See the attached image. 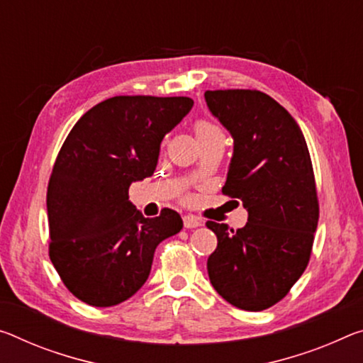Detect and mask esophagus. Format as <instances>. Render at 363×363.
<instances>
[{
	"mask_svg": "<svg viewBox=\"0 0 363 363\" xmlns=\"http://www.w3.org/2000/svg\"><path fill=\"white\" fill-rule=\"evenodd\" d=\"M182 221H184V228H187V229H194V228L202 226V221H200L199 218L192 216V215H186L182 218Z\"/></svg>",
	"mask_w": 363,
	"mask_h": 363,
	"instance_id": "obj_1",
	"label": "esophagus"
}]
</instances>
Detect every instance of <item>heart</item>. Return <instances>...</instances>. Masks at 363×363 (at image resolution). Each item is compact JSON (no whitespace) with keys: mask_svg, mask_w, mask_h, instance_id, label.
<instances>
[{"mask_svg":"<svg viewBox=\"0 0 363 363\" xmlns=\"http://www.w3.org/2000/svg\"><path fill=\"white\" fill-rule=\"evenodd\" d=\"M194 132H195V137H197V140L223 134L221 129L218 128V125H215L213 123H210V121H205V119H199L197 123L194 124Z\"/></svg>","mask_w":363,"mask_h":363,"instance_id":"heart-1","label":"heart"}]
</instances>
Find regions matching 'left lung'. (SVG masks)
Listing matches in <instances>:
<instances>
[{
	"instance_id": "left-lung-1",
	"label": "left lung",
	"mask_w": 363,
	"mask_h": 363,
	"mask_svg": "<svg viewBox=\"0 0 363 363\" xmlns=\"http://www.w3.org/2000/svg\"><path fill=\"white\" fill-rule=\"evenodd\" d=\"M211 114L234 139L223 194L242 200L247 224L228 231L208 221L218 245L206 268L231 306L260 312L279 302L306 272L318 224L307 142L296 119L258 90H206Z\"/></svg>"
}]
</instances>
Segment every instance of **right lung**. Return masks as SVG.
Segmentation results:
<instances>
[{"instance_id":"1","label":"right lung","mask_w":363,"mask_h":363,"mask_svg":"<svg viewBox=\"0 0 363 363\" xmlns=\"http://www.w3.org/2000/svg\"><path fill=\"white\" fill-rule=\"evenodd\" d=\"M192 106L189 96H113L69 132L48 182L50 260L79 301H128L145 284L158 244L182 229L174 210L143 216L129 186L153 174L161 140Z\"/></svg>"}]
</instances>
